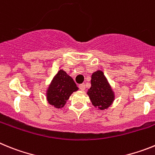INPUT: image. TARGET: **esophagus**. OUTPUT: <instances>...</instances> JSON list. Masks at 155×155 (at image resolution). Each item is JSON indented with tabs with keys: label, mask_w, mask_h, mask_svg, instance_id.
<instances>
[{
	"label": "esophagus",
	"mask_w": 155,
	"mask_h": 155,
	"mask_svg": "<svg viewBox=\"0 0 155 155\" xmlns=\"http://www.w3.org/2000/svg\"><path fill=\"white\" fill-rule=\"evenodd\" d=\"M79 88H80L81 91H84V90H85V85H84V84H81L80 85H79Z\"/></svg>",
	"instance_id": "34e87169"
}]
</instances>
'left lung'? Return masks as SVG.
<instances>
[{
  "label": "left lung",
  "instance_id": "1",
  "mask_svg": "<svg viewBox=\"0 0 155 155\" xmlns=\"http://www.w3.org/2000/svg\"><path fill=\"white\" fill-rule=\"evenodd\" d=\"M87 94L94 108L102 111L110 107L116 97L109 81L100 70L91 74V87Z\"/></svg>",
  "mask_w": 155,
  "mask_h": 155
}]
</instances>
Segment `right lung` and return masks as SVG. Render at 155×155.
Here are the masks:
<instances>
[{"label":"right lung","instance_id":"right-lung-1","mask_svg":"<svg viewBox=\"0 0 155 155\" xmlns=\"http://www.w3.org/2000/svg\"><path fill=\"white\" fill-rule=\"evenodd\" d=\"M78 90L73 78L61 69L52 79L46 91L47 102L57 109L64 107L71 94Z\"/></svg>","mask_w":155,"mask_h":155}]
</instances>
